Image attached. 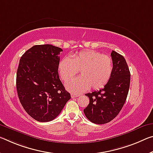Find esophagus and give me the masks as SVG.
<instances>
[{
  "label": "esophagus",
  "instance_id": "esophagus-1",
  "mask_svg": "<svg viewBox=\"0 0 153 153\" xmlns=\"http://www.w3.org/2000/svg\"><path fill=\"white\" fill-rule=\"evenodd\" d=\"M79 94H71V97L72 98H75V97H79Z\"/></svg>",
  "mask_w": 153,
  "mask_h": 153
}]
</instances>
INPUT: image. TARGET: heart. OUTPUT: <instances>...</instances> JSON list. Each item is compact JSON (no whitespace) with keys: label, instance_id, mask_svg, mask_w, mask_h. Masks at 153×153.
Wrapping results in <instances>:
<instances>
[{"label":"heart","instance_id":"obj_1","mask_svg":"<svg viewBox=\"0 0 153 153\" xmlns=\"http://www.w3.org/2000/svg\"><path fill=\"white\" fill-rule=\"evenodd\" d=\"M61 79L67 82L77 73L81 76L70 80L66 84L68 91L79 93L91 88H102L110 80L113 70V62L108 55L92 50L81 51L60 60L58 66Z\"/></svg>","mask_w":153,"mask_h":153}]
</instances>
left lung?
I'll return each instance as SVG.
<instances>
[{
	"label": "left lung",
	"mask_w": 153,
	"mask_h": 153,
	"mask_svg": "<svg viewBox=\"0 0 153 153\" xmlns=\"http://www.w3.org/2000/svg\"><path fill=\"white\" fill-rule=\"evenodd\" d=\"M111 56L113 70L110 80L103 88L85 94L90 101L84 114L95 124L112 120L124 105L129 92L131 74L125 58L114 50Z\"/></svg>",
	"instance_id": "obj_1"
}]
</instances>
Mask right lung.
<instances>
[{"instance_id":"obj_1","label":"right lung","mask_w":153,"mask_h":153,"mask_svg":"<svg viewBox=\"0 0 153 153\" xmlns=\"http://www.w3.org/2000/svg\"><path fill=\"white\" fill-rule=\"evenodd\" d=\"M62 51L50 44L34 45L19 62L16 76L19 99L26 112L39 122L54 120L71 99L58 72Z\"/></svg>"}]
</instances>
